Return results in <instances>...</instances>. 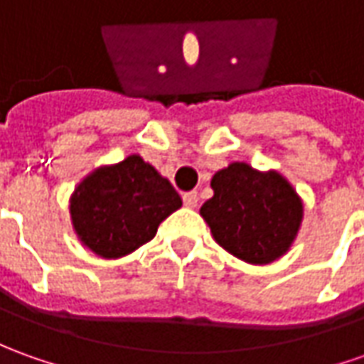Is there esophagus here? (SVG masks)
Segmentation results:
<instances>
[{
    "mask_svg": "<svg viewBox=\"0 0 364 364\" xmlns=\"http://www.w3.org/2000/svg\"><path fill=\"white\" fill-rule=\"evenodd\" d=\"M183 203H185V207L195 209V207H197V203H199V195H197L195 191L185 193V195H183Z\"/></svg>",
    "mask_w": 364,
    "mask_h": 364,
    "instance_id": "obj_1",
    "label": "esophagus"
}]
</instances>
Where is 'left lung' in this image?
<instances>
[{"label": "left lung", "mask_w": 364, "mask_h": 364, "mask_svg": "<svg viewBox=\"0 0 364 364\" xmlns=\"http://www.w3.org/2000/svg\"><path fill=\"white\" fill-rule=\"evenodd\" d=\"M211 189L199 213L227 253L249 265H269L293 247L305 207L281 173L233 161L215 173Z\"/></svg>", "instance_id": "left-lung-1"}]
</instances>
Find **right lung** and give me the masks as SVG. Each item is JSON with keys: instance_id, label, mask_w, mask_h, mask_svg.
Masks as SVG:
<instances>
[{"instance_id": "1", "label": "right lung", "mask_w": 364, "mask_h": 364, "mask_svg": "<svg viewBox=\"0 0 364 364\" xmlns=\"http://www.w3.org/2000/svg\"><path fill=\"white\" fill-rule=\"evenodd\" d=\"M181 205L169 179L133 153L85 175L69 197V215L83 247L103 259H119L149 243Z\"/></svg>"}]
</instances>
